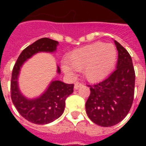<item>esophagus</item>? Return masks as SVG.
<instances>
[{
	"mask_svg": "<svg viewBox=\"0 0 146 146\" xmlns=\"http://www.w3.org/2000/svg\"><path fill=\"white\" fill-rule=\"evenodd\" d=\"M82 83H80V82H76L75 83V86H74V89H78L80 88V86H82Z\"/></svg>",
	"mask_w": 146,
	"mask_h": 146,
	"instance_id": "esophagus-1",
	"label": "esophagus"
}]
</instances>
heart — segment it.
<instances>
[{"mask_svg":"<svg viewBox=\"0 0 146 146\" xmlns=\"http://www.w3.org/2000/svg\"><path fill=\"white\" fill-rule=\"evenodd\" d=\"M117 53L113 45L96 42L73 50L62 69L67 75H73L74 70L82 71L84 77L92 82H98L111 73L117 61Z\"/></svg>","mask_w":146,"mask_h":146,"instance_id":"heart-1","label":"heart"}]
</instances>
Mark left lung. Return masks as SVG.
I'll list each match as a JSON object with an SVG mask.
<instances>
[{
  "instance_id": "1",
  "label": "left lung",
  "mask_w": 146,
  "mask_h": 146,
  "mask_svg": "<svg viewBox=\"0 0 146 146\" xmlns=\"http://www.w3.org/2000/svg\"><path fill=\"white\" fill-rule=\"evenodd\" d=\"M118 51L116 70L104 80L90 87L86 103L89 119L96 124L108 127L117 124L129 113L133 102L135 71L130 55L114 40Z\"/></svg>"
}]
</instances>
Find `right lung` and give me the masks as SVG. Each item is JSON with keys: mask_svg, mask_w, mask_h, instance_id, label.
Segmentation results:
<instances>
[{"mask_svg": "<svg viewBox=\"0 0 146 146\" xmlns=\"http://www.w3.org/2000/svg\"><path fill=\"white\" fill-rule=\"evenodd\" d=\"M59 42L48 38H42L24 49L19 54L12 72L10 83L12 102L26 120L35 124H48L63 114L65 100L73 92V84H66L60 80H53L45 91L36 98H29L22 93L19 87V76L23 65L37 53H54ZM57 73L60 70L57 66Z\"/></svg>", "mask_w": 146, "mask_h": 146, "instance_id": "1", "label": "right lung"}]
</instances>
